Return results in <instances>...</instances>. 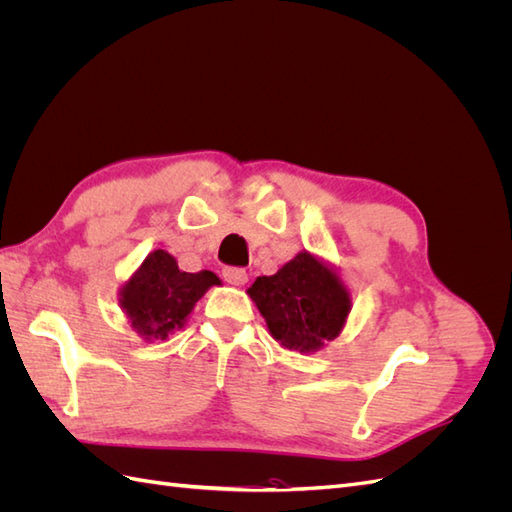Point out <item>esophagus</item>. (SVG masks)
Segmentation results:
<instances>
[{
  "label": "esophagus",
  "mask_w": 512,
  "mask_h": 512,
  "mask_svg": "<svg viewBox=\"0 0 512 512\" xmlns=\"http://www.w3.org/2000/svg\"><path fill=\"white\" fill-rule=\"evenodd\" d=\"M222 275H224V280L232 286H241L247 282V271L241 267H224Z\"/></svg>",
  "instance_id": "34e87169"
}]
</instances>
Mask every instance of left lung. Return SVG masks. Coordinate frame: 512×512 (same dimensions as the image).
I'll list each match as a JSON object with an SVG mask.
<instances>
[{
    "instance_id": "left-lung-1",
    "label": "left lung",
    "mask_w": 512,
    "mask_h": 512,
    "mask_svg": "<svg viewBox=\"0 0 512 512\" xmlns=\"http://www.w3.org/2000/svg\"><path fill=\"white\" fill-rule=\"evenodd\" d=\"M247 294L277 342L297 352H314L335 339L350 312V294L339 277L307 252L275 275L258 277Z\"/></svg>"
}]
</instances>
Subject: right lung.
Masks as SVG:
<instances>
[{
	"label": "right lung",
	"instance_id": "right-lung-1",
	"mask_svg": "<svg viewBox=\"0 0 512 512\" xmlns=\"http://www.w3.org/2000/svg\"><path fill=\"white\" fill-rule=\"evenodd\" d=\"M213 284H220L215 273L179 271L173 256L156 250L123 286L121 307L126 309L132 327L145 339H166L183 327L194 303Z\"/></svg>",
	"mask_w": 512,
	"mask_h": 512
}]
</instances>
